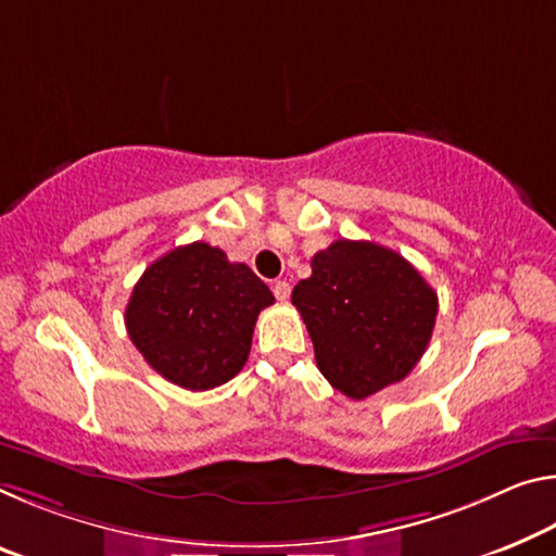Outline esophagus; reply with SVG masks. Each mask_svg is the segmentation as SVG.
Here are the masks:
<instances>
[{
	"label": "esophagus",
	"instance_id": "34e87169",
	"mask_svg": "<svg viewBox=\"0 0 556 556\" xmlns=\"http://www.w3.org/2000/svg\"><path fill=\"white\" fill-rule=\"evenodd\" d=\"M271 292H275V296L279 299V302H287L289 294H292V287H289V281L279 279V281H275V287H271Z\"/></svg>",
	"mask_w": 556,
	"mask_h": 556
}]
</instances>
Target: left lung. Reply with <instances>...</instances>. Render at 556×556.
<instances>
[{"label": "left lung", "mask_w": 556, "mask_h": 556, "mask_svg": "<svg viewBox=\"0 0 556 556\" xmlns=\"http://www.w3.org/2000/svg\"><path fill=\"white\" fill-rule=\"evenodd\" d=\"M333 389L364 401L413 371L433 337L438 294L399 252L337 240L312 260L292 292Z\"/></svg>", "instance_id": "1"}]
</instances>
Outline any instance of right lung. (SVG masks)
<instances>
[{
	"mask_svg": "<svg viewBox=\"0 0 556 556\" xmlns=\"http://www.w3.org/2000/svg\"><path fill=\"white\" fill-rule=\"evenodd\" d=\"M269 287L219 247H175L143 271L126 306L130 341L153 371L188 391L223 386L250 356Z\"/></svg>",
	"mask_w": 556,
	"mask_h": 556,
	"instance_id": "1",
	"label": "right lung"
}]
</instances>
